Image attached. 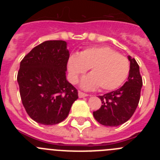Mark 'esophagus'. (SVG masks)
Segmentation results:
<instances>
[{"label": "esophagus", "instance_id": "34e87169", "mask_svg": "<svg viewBox=\"0 0 160 160\" xmlns=\"http://www.w3.org/2000/svg\"><path fill=\"white\" fill-rule=\"evenodd\" d=\"M88 95L89 94H85V93L81 92V91H79L78 92V97L79 98H84V97H87V96H88Z\"/></svg>", "mask_w": 160, "mask_h": 160}]
</instances>
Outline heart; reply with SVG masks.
<instances>
[{
	"mask_svg": "<svg viewBox=\"0 0 160 160\" xmlns=\"http://www.w3.org/2000/svg\"><path fill=\"white\" fill-rule=\"evenodd\" d=\"M70 81L77 82L89 68L90 74L82 80V87L93 90H113L124 82L130 72L129 60L108 46H94L79 54H72L67 62Z\"/></svg>",
	"mask_w": 160,
	"mask_h": 160,
	"instance_id": "b5f03b06",
	"label": "heart"
}]
</instances>
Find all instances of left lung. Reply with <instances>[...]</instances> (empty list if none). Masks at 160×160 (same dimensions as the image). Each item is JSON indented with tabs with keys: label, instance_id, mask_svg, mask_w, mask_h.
<instances>
[{
	"label": "left lung",
	"instance_id": "obj_1",
	"mask_svg": "<svg viewBox=\"0 0 160 160\" xmlns=\"http://www.w3.org/2000/svg\"><path fill=\"white\" fill-rule=\"evenodd\" d=\"M130 72L128 80L119 89L98 96L102 104L93 112L94 118L103 126L118 127L129 120L135 113L140 99L142 77L135 58L128 56Z\"/></svg>",
	"mask_w": 160,
	"mask_h": 160
}]
</instances>
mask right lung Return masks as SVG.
I'll return each mask as SVG.
<instances>
[{
  "instance_id": "obj_1",
  "label": "right lung",
  "mask_w": 160,
  "mask_h": 160,
  "mask_svg": "<svg viewBox=\"0 0 160 160\" xmlns=\"http://www.w3.org/2000/svg\"><path fill=\"white\" fill-rule=\"evenodd\" d=\"M65 41H46L25 55L18 73L20 95L29 116L54 125L68 116L78 90L66 80L70 58Z\"/></svg>"
}]
</instances>
